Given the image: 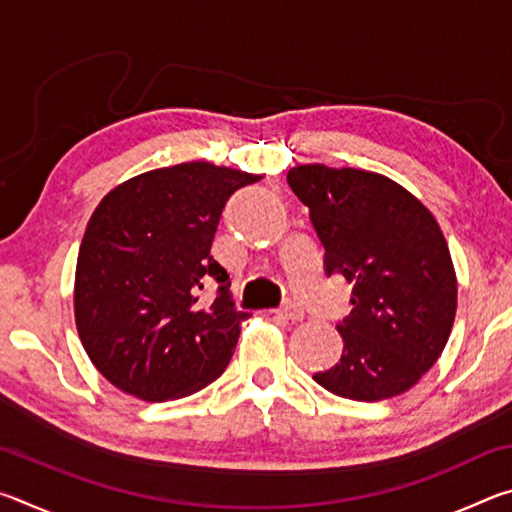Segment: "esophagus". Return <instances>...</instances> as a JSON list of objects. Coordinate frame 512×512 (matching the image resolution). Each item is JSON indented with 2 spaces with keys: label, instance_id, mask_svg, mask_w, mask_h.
Returning <instances> with one entry per match:
<instances>
[{
  "label": "esophagus",
  "instance_id": "34e87169",
  "mask_svg": "<svg viewBox=\"0 0 512 512\" xmlns=\"http://www.w3.org/2000/svg\"><path fill=\"white\" fill-rule=\"evenodd\" d=\"M271 314L275 318H284V320H302V316H305V311H302L300 307L296 305H284L280 309H273Z\"/></svg>",
  "mask_w": 512,
  "mask_h": 512
}]
</instances>
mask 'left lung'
<instances>
[{
	"label": "left lung",
	"instance_id": "obj_1",
	"mask_svg": "<svg viewBox=\"0 0 512 512\" xmlns=\"http://www.w3.org/2000/svg\"><path fill=\"white\" fill-rule=\"evenodd\" d=\"M287 183L309 207L327 275L352 284L336 329L341 361L314 379L357 402L402 395L443 354L456 316V273L443 230L381 173L300 164Z\"/></svg>",
	"mask_w": 512,
	"mask_h": 512
}]
</instances>
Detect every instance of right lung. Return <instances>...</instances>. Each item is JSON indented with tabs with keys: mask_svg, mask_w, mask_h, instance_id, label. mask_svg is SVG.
Here are the masks:
<instances>
[{
	"mask_svg": "<svg viewBox=\"0 0 512 512\" xmlns=\"http://www.w3.org/2000/svg\"><path fill=\"white\" fill-rule=\"evenodd\" d=\"M253 173L183 162L140 173L103 196L76 262V329L112 386L144 402L187 397L228 366L246 311L210 255L228 198ZM210 279V308L197 302Z\"/></svg>",
	"mask_w": 512,
	"mask_h": 512,
	"instance_id": "right-lung-1",
	"label": "right lung"
}]
</instances>
